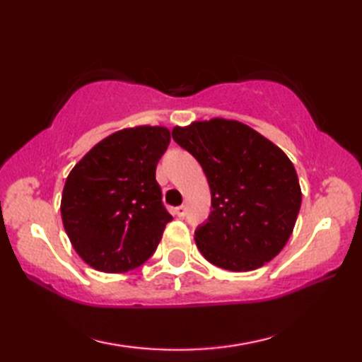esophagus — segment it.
<instances>
[{
    "mask_svg": "<svg viewBox=\"0 0 362 362\" xmlns=\"http://www.w3.org/2000/svg\"><path fill=\"white\" fill-rule=\"evenodd\" d=\"M174 214H177V216H179V218H183L187 214V206L185 205L177 206V209H174Z\"/></svg>",
    "mask_w": 362,
    "mask_h": 362,
    "instance_id": "1",
    "label": "esophagus"
}]
</instances>
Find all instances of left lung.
Returning <instances> with one entry per match:
<instances>
[{"mask_svg":"<svg viewBox=\"0 0 362 362\" xmlns=\"http://www.w3.org/2000/svg\"><path fill=\"white\" fill-rule=\"evenodd\" d=\"M209 180L211 206L194 240L206 261L232 272L264 266L286 245L302 204L292 161L247 124L226 118L173 129Z\"/></svg>","mask_w":362,"mask_h":362,"instance_id":"8db88e82","label":"left lung"}]
</instances>
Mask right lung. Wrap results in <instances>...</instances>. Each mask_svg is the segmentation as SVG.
Returning <instances> with one entry per match:
<instances>
[{
    "label": "right lung",
    "instance_id": "right-lung-1",
    "mask_svg": "<svg viewBox=\"0 0 362 362\" xmlns=\"http://www.w3.org/2000/svg\"><path fill=\"white\" fill-rule=\"evenodd\" d=\"M169 141L163 126L122 129L95 144L68 174L60 201L65 232L96 271L129 272L157 249L173 221L156 180Z\"/></svg>",
    "mask_w": 362,
    "mask_h": 362
}]
</instances>
